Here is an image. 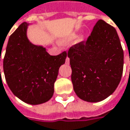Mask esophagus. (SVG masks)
Segmentation results:
<instances>
[{"mask_svg":"<svg viewBox=\"0 0 130 130\" xmlns=\"http://www.w3.org/2000/svg\"><path fill=\"white\" fill-rule=\"evenodd\" d=\"M65 63H66V64H68V65L70 63V59H69L68 57H67V58H66V59H65Z\"/></svg>","mask_w":130,"mask_h":130,"instance_id":"obj_1","label":"esophagus"}]
</instances>
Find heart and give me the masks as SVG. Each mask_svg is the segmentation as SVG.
<instances>
[{"mask_svg":"<svg viewBox=\"0 0 130 130\" xmlns=\"http://www.w3.org/2000/svg\"><path fill=\"white\" fill-rule=\"evenodd\" d=\"M77 37V34H73V35H71V36H69L68 39H65V40H63V41H62V43H63V44H68V42H70L71 41H72V40L75 39Z\"/></svg>","mask_w":130,"mask_h":130,"instance_id":"1","label":"heart"}]
</instances>
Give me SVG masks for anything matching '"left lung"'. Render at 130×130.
Wrapping results in <instances>:
<instances>
[{
    "label": "left lung",
    "mask_w": 130,
    "mask_h": 130,
    "mask_svg": "<svg viewBox=\"0 0 130 130\" xmlns=\"http://www.w3.org/2000/svg\"><path fill=\"white\" fill-rule=\"evenodd\" d=\"M74 90L83 100H105L117 89L123 74L124 51L116 30L99 20L86 41L70 47Z\"/></svg>",
    "instance_id": "8db88e82"
}]
</instances>
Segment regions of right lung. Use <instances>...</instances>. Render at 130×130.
I'll list each match as a JSON object with an SVG mask.
<instances>
[{
  "mask_svg": "<svg viewBox=\"0 0 130 130\" xmlns=\"http://www.w3.org/2000/svg\"><path fill=\"white\" fill-rule=\"evenodd\" d=\"M28 26L22 23L9 36L4 72L9 88L17 98L38 105L52 98L59 68L65 62L67 53L51 56L45 47L32 44L27 36Z\"/></svg>",
  "mask_w": 130,
  "mask_h": 130,
  "instance_id": "add662e5",
  "label": "right lung"
}]
</instances>
